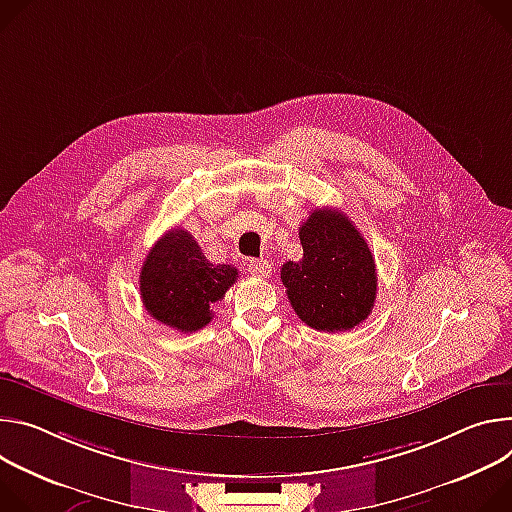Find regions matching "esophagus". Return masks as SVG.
<instances>
[{"mask_svg": "<svg viewBox=\"0 0 512 512\" xmlns=\"http://www.w3.org/2000/svg\"><path fill=\"white\" fill-rule=\"evenodd\" d=\"M248 272L252 274V276H258V278H264V276H268L270 274V264L266 262V260H250L248 262Z\"/></svg>", "mask_w": 512, "mask_h": 512, "instance_id": "obj_1", "label": "esophagus"}]
</instances>
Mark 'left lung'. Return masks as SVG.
I'll return each instance as SVG.
<instances>
[{"mask_svg":"<svg viewBox=\"0 0 512 512\" xmlns=\"http://www.w3.org/2000/svg\"><path fill=\"white\" fill-rule=\"evenodd\" d=\"M303 258L280 268L289 303L317 331H348L372 313L376 264L358 227L337 209H315L299 227Z\"/></svg>","mask_w":512,"mask_h":512,"instance_id":"1","label":"left lung"}]
</instances>
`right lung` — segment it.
Returning <instances> with one entry per match:
<instances>
[{
  "mask_svg": "<svg viewBox=\"0 0 512 512\" xmlns=\"http://www.w3.org/2000/svg\"><path fill=\"white\" fill-rule=\"evenodd\" d=\"M238 280L232 264H211L195 238L175 227L148 252L140 270V295L156 321L183 333L213 319V303Z\"/></svg>",
  "mask_w": 512,
  "mask_h": 512,
  "instance_id": "add662e5",
  "label": "right lung"
}]
</instances>
